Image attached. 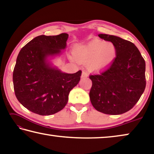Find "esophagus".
Returning a JSON list of instances; mask_svg holds the SVG:
<instances>
[{
    "mask_svg": "<svg viewBox=\"0 0 154 154\" xmlns=\"http://www.w3.org/2000/svg\"><path fill=\"white\" fill-rule=\"evenodd\" d=\"M88 77V75L87 72L83 71L82 72V77H81L84 78V77Z\"/></svg>",
    "mask_w": 154,
    "mask_h": 154,
    "instance_id": "esophagus-1",
    "label": "esophagus"
}]
</instances>
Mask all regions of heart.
I'll use <instances>...</instances> for the list:
<instances>
[{
  "label": "heart",
  "mask_w": 154,
  "mask_h": 154,
  "mask_svg": "<svg viewBox=\"0 0 154 154\" xmlns=\"http://www.w3.org/2000/svg\"><path fill=\"white\" fill-rule=\"evenodd\" d=\"M116 47L109 41L94 39L85 45H75L72 49V62L87 63L90 71L101 72L106 71L116 58Z\"/></svg>",
  "instance_id": "heart-1"
}]
</instances>
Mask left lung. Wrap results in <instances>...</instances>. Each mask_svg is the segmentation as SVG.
Masks as SVG:
<instances>
[{"instance_id":"1","label":"left lung","mask_w":154,"mask_h":154,"mask_svg":"<svg viewBox=\"0 0 154 154\" xmlns=\"http://www.w3.org/2000/svg\"><path fill=\"white\" fill-rule=\"evenodd\" d=\"M116 47V58L109 69L100 75H90L92 105L108 115L126 113L135 105L144 92L145 62L134 43L114 35L99 34Z\"/></svg>"}]
</instances>
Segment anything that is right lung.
<instances>
[{"mask_svg": "<svg viewBox=\"0 0 154 154\" xmlns=\"http://www.w3.org/2000/svg\"><path fill=\"white\" fill-rule=\"evenodd\" d=\"M68 38L66 33L38 36L19 52L13 73L15 94L33 113L49 116L61 111L79 82L82 71L66 73L51 62L66 48Z\"/></svg>", "mask_w": 154, "mask_h": 154, "instance_id": "obj_1", "label": "right lung"}]
</instances>
